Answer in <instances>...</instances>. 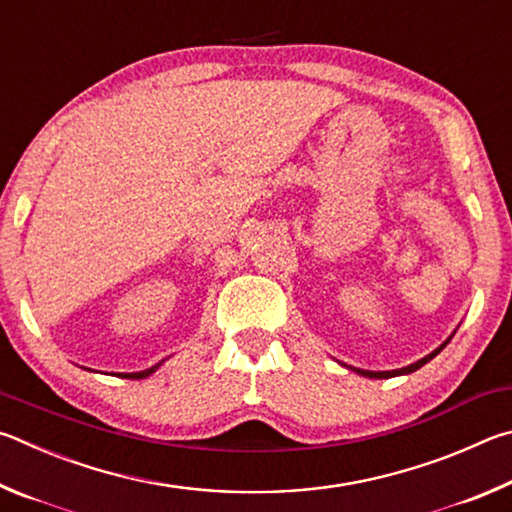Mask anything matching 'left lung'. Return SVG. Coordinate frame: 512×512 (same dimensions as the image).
Instances as JSON below:
<instances>
[{
	"label": "left lung",
	"mask_w": 512,
	"mask_h": 512,
	"mask_svg": "<svg viewBox=\"0 0 512 512\" xmlns=\"http://www.w3.org/2000/svg\"><path fill=\"white\" fill-rule=\"evenodd\" d=\"M456 333V330H454ZM454 333L445 339V342L436 348V351H432L429 355H425L423 360H418V362H414V364H409V366H402V369H396V371H364V369H355V366H348V364H344L346 369H351L353 373H357V375H364V378H375V380H387V378H396V375H409V373H414V371H418L420 366H425L429 360H434V357L443 351V348L450 344V339L454 337Z\"/></svg>",
	"instance_id": "obj_1"
}]
</instances>
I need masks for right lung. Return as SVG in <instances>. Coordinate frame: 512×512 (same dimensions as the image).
I'll return each mask as SVG.
<instances>
[{
	"mask_svg": "<svg viewBox=\"0 0 512 512\" xmlns=\"http://www.w3.org/2000/svg\"><path fill=\"white\" fill-rule=\"evenodd\" d=\"M164 362V360H161ZM161 362L159 364H155V366H150V369H146V371H137V373H119V378H128V380H143V378H148V375H152L155 373L159 366H161Z\"/></svg>",
	"mask_w": 512,
	"mask_h": 512,
	"instance_id": "right-lung-1",
	"label": "right lung"
}]
</instances>
